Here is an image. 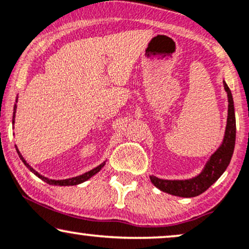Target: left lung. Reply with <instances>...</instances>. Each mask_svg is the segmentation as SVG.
<instances>
[{"label":"left lung","mask_w":249,"mask_h":249,"mask_svg":"<svg viewBox=\"0 0 249 249\" xmlns=\"http://www.w3.org/2000/svg\"><path fill=\"white\" fill-rule=\"evenodd\" d=\"M223 87L228 94V118L227 127L222 144L215 152L211 155L209 161L199 175L186 180H165L160 179L155 176H151L149 179L156 188L170 195L179 197H195L209 189L217 179L222 176L229 165L232 158L234 142H236V117H234L233 98L230 88L226 81H223Z\"/></svg>","instance_id":"obj_1"}]
</instances>
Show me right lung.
<instances>
[{
	"instance_id": "obj_1",
	"label": "right lung",
	"mask_w": 249,
	"mask_h": 249,
	"mask_svg": "<svg viewBox=\"0 0 249 249\" xmlns=\"http://www.w3.org/2000/svg\"><path fill=\"white\" fill-rule=\"evenodd\" d=\"M16 102H18V98H17V101ZM16 110H17V104H15V107H13V118H12V124H15V118H16ZM16 149H17V153H18V155H19V158H20V160H21V161L23 162V164H25L27 168H28L30 171H32L34 175L35 176H37L38 177L39 179H42L43 181H45V182H47L49 183V185H53V186H74V185H79V183H83L84 181H86V180H88L89 178H91V177H93L94 175H96V173L100 171V170L103 168L104 166V164H105V162H103L102 163V164H100V165H97L96 168H94L93 170H90V171H88V172H85V173H83V175H80V176H77V177H73V178H69V179H63V180H54V179H49V178H46V177H44V176H42V175H39L38 172L37 171H35V170H34L32 166H30L28 163L26 162V160L22 158V155L20 154V152H19V149L17 148V146H16Z\"/></svg>"
}]
</instances>
